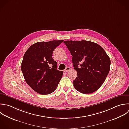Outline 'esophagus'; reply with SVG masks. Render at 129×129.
Wrapping results in <instances>:
<instances>
[{
	"label": "esophagus",
	"mask_w": 129,
	"mask_h": 129,
	"mask_svg": "<svg viewBox=\"0 0 129 129\" xmlns=\"http://www.w3.org/2000/svg\"><path fill=\"white\" fill-rule=\"evenodd\" d=\"M70 70V68L69 67H67L64 70V72H67L68 71H69Z\"/></svg>",
	"instance_id": "obj_1"
}]
</instances>
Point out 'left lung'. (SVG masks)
I'll list each match as a JSON object with an SVG mask.
<instances>
[{"label":"left lung","instance_id":"1","mask_svg":"<svg viewBox=\"0 0 129 129\" xmlns=\"http://www.w3.org/2000/svg\"><path fill=\"white\" fill-rule=\"evenodd\" d=\"M72 56L77 72L73 81L75 88L84 94L93 93L105 82L110 70L111 60L104 49L88 41L64 42Z\"/></svg>","mask_w":129,"mask_h":129}]
</instances>
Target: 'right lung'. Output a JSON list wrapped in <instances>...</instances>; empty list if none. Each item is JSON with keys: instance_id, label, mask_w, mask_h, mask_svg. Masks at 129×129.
Returning <instances> with one entry per match:
<instances>
[{"instance_id": "obj_1", "label": "right lung", "mask_w": 129, "mask_h": 129, "mask_svg": "<svg viewBox=\"0 0 129 129\" xmlns=\"http://www.w3.org/2000/svg\"><path fill=\"white\" fill-rule=\"evenodd\" d=\"M63 42H38L32 45L24 54L21 64L23 77L27 84L39 94L52 93L62 78L63 72L57 69V63L52 56L54 49Z\"/></svg>"}]
</instances>
